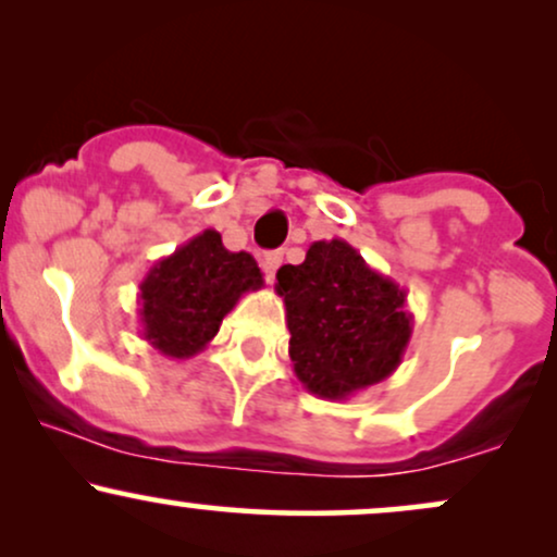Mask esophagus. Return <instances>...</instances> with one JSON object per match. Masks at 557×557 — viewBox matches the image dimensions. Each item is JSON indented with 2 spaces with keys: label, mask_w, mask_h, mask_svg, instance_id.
Instances as JSON below:
<instances>
[{
  "label": "esophagus",
  "mask_w": 557,
  "mask_h": 557,
  "mask_svg": "<svg viewBox=\"0 0 557 557\" xmlns=\"http://www.w3.org/2000/svg\"><path fill=\"white\" fill-rule=\"evenodd\" d=\"M280 264H283V251H270L264 253V259H261V267H264V274H267V283H274V274H277Z\"/></svg>",
  "instance_id": "esophagus-1"
}]
</instances>
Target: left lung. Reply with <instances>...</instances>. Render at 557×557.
<instances>
[{
  "label": "left lung",
  "mask_w": 557,
  "mask_h": 557,
  "mask_svg": "<svg viewBox=\"0 0 557 557\" xmlns=\"http://www.w3.org/2000/svg\"><path fill=\"white\" fill-rule=\"evenodd\" d=\"M293 372L311 395L348 400L400 367L413 332L406 290L372 270L348 240H314L277 270Z\"/></svg>",
  "instance_id": "1"
}]
</instances>
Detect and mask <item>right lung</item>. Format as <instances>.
I'll return each instance as SVG.
<instances>
[{
	"instance_id": "1",
	"label": "right lung",
	"mask_w": 557,
	"mask_h": 557,
	"mask_svg": "<svg viewBox=\"0 0 557 557\" xmlns=\"http://www.w3.org/2000/svg\"><path fill=\"white\" fill-rule=\"evenodd\" d=\"M259 287L264 274L257 259L227 251L216 230H203L140 280V337L168 359H190L214 341L243 293Z\"/></svg>"
}]
</instances>
